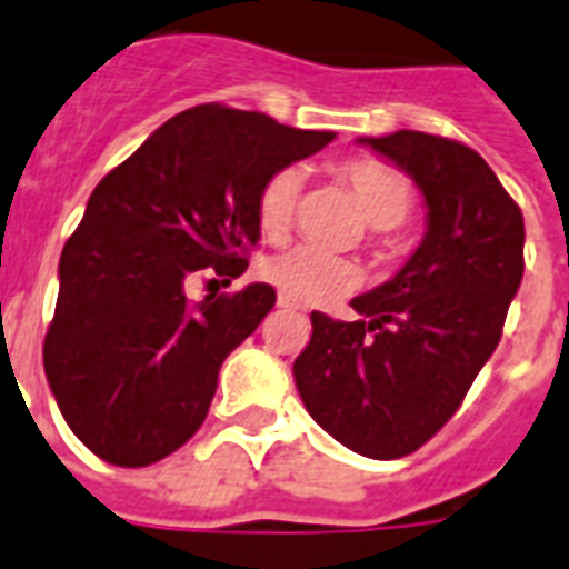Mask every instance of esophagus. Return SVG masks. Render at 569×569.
<instances>
[{
  "label": "esophagus",
  "mask_w": 569,
  "mask_h": 569,
  "mask_svg": "<svg viewBox=\"0 0 569 569\" xmlns=\"http://www.w3.org/2000/svg\"><path fill=\"white\" fill-rule=\"evenodd\" d=\"M279 308H284V311H302V306H299V302H293V299H288V297H279Z\"/></svg>",
  "instance_id": "obj_1"
}]
</instances>
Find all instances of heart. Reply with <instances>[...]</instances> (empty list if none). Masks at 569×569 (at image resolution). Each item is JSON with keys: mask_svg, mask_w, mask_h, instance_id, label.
Wrapping results in <instances>:
<instances>
[{"mask_svg": "<svg viewBox=\"0 0 569 569\" xmlns=\"http://www.w3.org/2000/svg\"><path fill=\"white\" fill-rule=\"evenodd\" d=\"M338 178L353 192L365 222L371 224L373 231L395 228L412 210L409 180L386 162L365 160V157L345 160L338 166ZM299 192H302V171L299 169L276 171L263 183L261 196H258V224H261L263 237L281 240L288 234L293 216H297ZM261 276L284 297L293 302H306V306H320V302L341 297L362 279V272L353 261L326 254L311 246H297L288 252L272 254L261 263Z\"/></svg>", "mask_w": 569, "mask_h": 569, "instance_id": "obj_1", "label": "heart"}]
</instances>
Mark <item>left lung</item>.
Listing matches in <instances>:
<instances>
[{"label": "left lung", "mask_w": 569, "mask_h": 569, "mask_svg": "<svg viewBox=\"0 0 569 569\" xmlns=\"http://www.w3.org/2000/svg\"><path fill=\"white\" fill-rule=\"evenodd\" d=\"M359 142L416 180L425 240L395 279L350 302L359 320L311 311L293 380L326 433L362 457L398 460L442 430L499 347L526 270V224L469 144L418 130Z\"/></svg>", "instance_id": "8db88e82"}]
</instances>
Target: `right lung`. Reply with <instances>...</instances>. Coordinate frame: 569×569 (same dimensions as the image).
Returning a JSON list of instances; mask_svg holds the SVG:
<instances>
[{"mask_svg": "<svg viewBox=\"0 0 569 569\" xmlns=\"http://www.w3.org/2000/svg\"><path fill=\"white\" fill-rule=\"evenodd\" d=\"M335 133L263 112L192 106L106 174L59 261L43 371L61 416L100 460L151 466L204 425L224 356L276 306L270 284L189 302L187 281L243 276L258 196Z\"/></svg>", "mask_w": 569, "mask_h": 569, "instance_id": "1", "label": "right lung"}]
</instances>
